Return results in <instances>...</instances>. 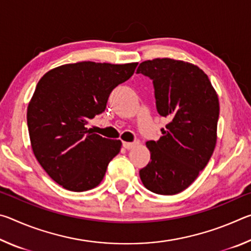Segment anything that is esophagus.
<instances>
[{
  "mask_svg": "<svg viewBox=\"0 0 251 251\" xmlns=\"http://www.w3.org/2000/svg\"><path fill=\"white\" fill-rule=\"evenodd\" d=\"M138 142H134V143H129V142H124L123 143V146H124V148H126V150H131V148H134L136 145H137Z\"/></svg>",
  "mask_w": 251,
  "mask_h": 251,
  "instance_id": "1",
  "label": "esophagus"
}]
</instances>
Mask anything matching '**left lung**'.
<instances>
[{
  "label": "left lung",
  "instance_id": "8db88e82",
  "mask_svg": "<svg viewBox=\"0 0 251 251\" xmlns=\"http://www.w3.org/2000/svg\"><path fill=\"white\" fill-rule=\"evenodd\" d=\"M137 74L152 79L156 107L169 121L158 141H150L151 161L139 171L144 186L159 195L185 190L209 161L217 142L219 100L203 71L192 63L155 58Z\"/></svg>",
  "mask_w": 251,
  "mask_h": 251
}]
</instances>
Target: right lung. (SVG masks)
<instances>
[{
    "label": "right lung",
    "instance_id": "right-lung-1",
    "mask_svg": "<svg viewBox=\"0 0 251 251\" xmlns=\"http://www.w3.org/2000/svg\"><path fill=\"white\" fill-rule=\"evenodd\" d=\"M138 63L79 62L49 71L27 107L31 146L52 179L71 192L99 186L122 142L87 129L103 113L109 94L134 74Z\"/></svg>",
    "mask_w": 251,
    "mask_h": 251
}]
</instances>
